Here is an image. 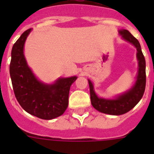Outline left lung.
<instances>
[{
	"mask_svg": "<svg viewBox=\"0 0 154 154\" xmlns=\"http://www.w3.org/2000/svg\"><path fill=\"white\" fill-rule=\"evenodd\" d=\"M119 34L123 40L132 44L137 48L138 72L134 84L129 90L123 94L118 95L112 99H105L97 96L94 90L93 84L88 79L92 106L99 112L113 116L123 115L131 110L143 97L146 87V61L143 55L140 42L127 30H119Z\"/></svg>",
	"mask_w": 154,
	"mask_h": 154,
	"instance_id": "left-lung-1",
	"label": "left lung"
}]
</instances>
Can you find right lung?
I'll use <instances>...</instances> for the list:
<instances>
[{"mask_svg":"<svg viewBox=\"0 0 154 154\" xmlns=\"http://www.w3.org/2000/svg\"><path fill=\"white\" fill-rule=\"evenodd\" d=\"M31 30L24 31L12 48L10 75L14 92L27 112L42 119H52L62 116L67 109L70 87L77 77L58 78L52 84L37 78L24 54V43Z\"/></svg>","mask_w":154,"mask_h":154,"instance_id":"1","label":"right lung"}]
</instances>
